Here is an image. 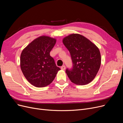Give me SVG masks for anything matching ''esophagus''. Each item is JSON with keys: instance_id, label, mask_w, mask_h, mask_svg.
Returning a JSON list of instances; mask_svg holds the SVG:
<instances>
[{"instance_id": "obj_1", "label": "esophagus", "mask_w": 123, "mask_h": 123, "mask_svg": "<svg viewBox=\"0 0 123 123\" xmlns=\"http://www.w3.org/2000/svg\"><path fill=\"white\" fill-rule=\"evenodd\" d=\"M61 69L62 70H65L66 67H65V65H63V66H62L61 67Z\"/></svg>"}]
</instances>
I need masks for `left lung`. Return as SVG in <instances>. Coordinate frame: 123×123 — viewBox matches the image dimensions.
Wrapping results in <instances>:
<instances>
[{
  "label": "left lung",
  "mask_w": 123,
  "mask_h": 123,
  "mask_svg": "<svg viewBox=\"0 0 123 123\" xmlns=\"http://www.w3.org/2000/svg\"><path fill=\"white\" fill-rule=\"evenodd\" d=\"M63 43L69 50L72 68L66 73L70 80L77 85L91 82L100 69L101 58L98 48L80 34H72L64 38Z\"/></svg>",
  "instance_id": "obj_1"
}]
</instances>
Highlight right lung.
<instances>
[{
  "label": "right lung",
  "instance_id": "right-lung-1",
  "mask_svg": "<svg viewBox=\"0 0 123 123\" xmlns=\"http://www.w3.org/2000/svg\"><path fill=\"white\" fill-rule=\"evenodd\" d=\"M56 42L55 39L42 36L32 41L22 51V72L26 79L35 87H43L49 85L60 70L50 55Z\"/></svg>",
  "mask_w": 123,
  "mask_h": 123
}]
</instances>
